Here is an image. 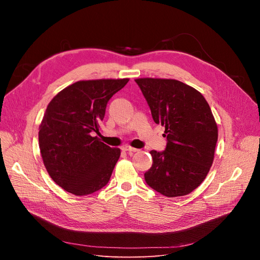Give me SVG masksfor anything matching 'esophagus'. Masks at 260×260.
<instances>
[{
    "label": "esophagus",
    "mask_w": 260,
    "mask_h": 260,
    "mask_svg": "<svg viewBox=\"0 0 260 260\" xmlns=\"http://www.w3.org/2000/svg\"><path fill=\"white\" fill-rule=\"evenodd\" d=\"M122 151L129 152V153H135V152H138L139 149H138V148H135V147H131V146L125 145V146H122Z\"/></svg>",
    "instance_id": "34e87169"
}]
</instances>
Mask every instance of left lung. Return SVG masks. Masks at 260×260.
Masks as SVG:
<instances>
[{
	"instance_id": "1",
	"label": "left lung",
	"mask_w": 260,
	"mask_h": 260,
	"mask_svg": "<svg viewBox=\"0 0 260 260\" xmlns=\"http://www.w3.org/2000/svg\"><path fill=\"white\" fill-rule=\"evenodd\" d=\"M156 123L165 127V151H151L153 165L146 183L167 198L190 194L214 161L218 128L202 94L174 79H136Z\"/></svg>"
}]
</instances>
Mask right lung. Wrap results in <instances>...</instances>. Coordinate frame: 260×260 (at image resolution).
<instances>
[{
	"label": "right lung",
	"instance_id": "right-lung-1",
	"mask_svg": "<svg viewBox=\"0 0 260 260\" xmlns=\"http://www.w3.org/2000/svg\"><path fill=\"white\" fill-rule=\"evenodd\" d=\"M129 79L75 82L55 95L39 128V146L51 178L77 196L104 187L119 159L120 149L101 142L100 122L107 102Z\"/></svg>",
	"mask_w": 260,
	"mask_h": 260
}]
</instances>
